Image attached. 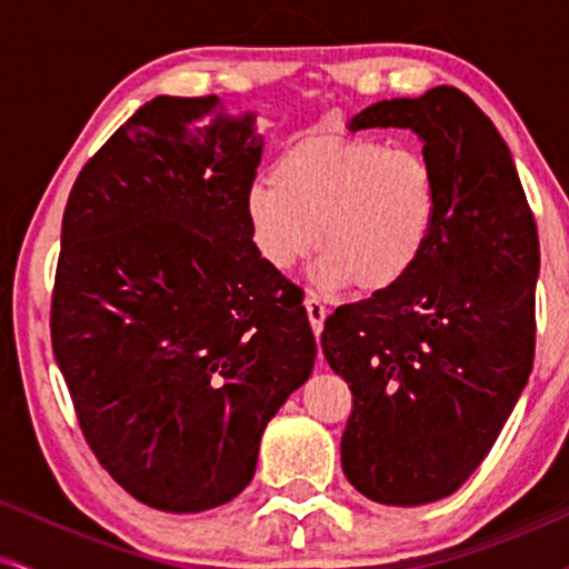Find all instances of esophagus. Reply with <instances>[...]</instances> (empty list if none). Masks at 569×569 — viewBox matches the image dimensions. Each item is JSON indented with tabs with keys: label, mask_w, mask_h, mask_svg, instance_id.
Returning a JSON list of instances; mask_svg holds the SVG:
<instances>
[{
	"label": "esophagus",
	"mask_w": 569,
	"mask_h": 569,
	"mask_svg": "<svg viewBox=\"0 0 569 569\" xmlns=\"http://www.w3.org/2000/svg\"><path fill=\"white\" fill-rule=\"evenodd\" d=\"M306 315H309L311 330L319 336L325 328V319H328V306L319 301L317 296H306Z\"/></svg>",
	"instance_id": "obj_1"
}]
</instances>
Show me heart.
<instances>
[{
    "mask_svg": "<svg viewBox=\"0 0 569 569\" xmlns=\"http://www.w3.org/2000/svg\"><path fill=\"white\" fill-rule=\"evenodd\" d=\"M438 177L422 152L370 137H309L247 188L254 252L292 271L319 247L325 290L385 292L400 284L438 226Z\"/></svg>",
    "mask_w": 569,
    "mask_h": 569,
    "instance_id": "b5f03b06",
    "label": "heart"
}]
</instances>
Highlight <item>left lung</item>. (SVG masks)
<instances>
[{"label": "left lung", "instance_id": "1", "mask_svg": "<svg viewBox=\"0 0 569 569\" xmlns=\"http://www.w3.org/2000/svg\"><path fill=\"white\" fill-rule=\"evenodd\" d=\"M347 126L413 131L438 177L419 266L322 330L325 360L355 395L349 483L381 506H427L476 473L532 373L538 231L506 139L457 88L376 101Z\"/></svg>", "mask_w": 569, "mask_h": 569}]
</instances>
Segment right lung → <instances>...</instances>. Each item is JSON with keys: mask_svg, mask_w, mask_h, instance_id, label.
Listing matches in <instances>:
<instances>
[{"mask_svg": "<svg viewBox=\"0 0 569 569\" xmlns=\"http://www.w3.org/2000/svg\"><path fill=\"white\" fill-rule=\"evenodd\" d=\"M263 137L217 96H158L82 166L50 333L104 470L166 513L226 506L309 381L303 296L254 252L244 196Z\"/></svg>", "mask_w": 569, "mask_h": 569, "instance_id": "right-lung-1", "label": "right lung"}]
</instances>
